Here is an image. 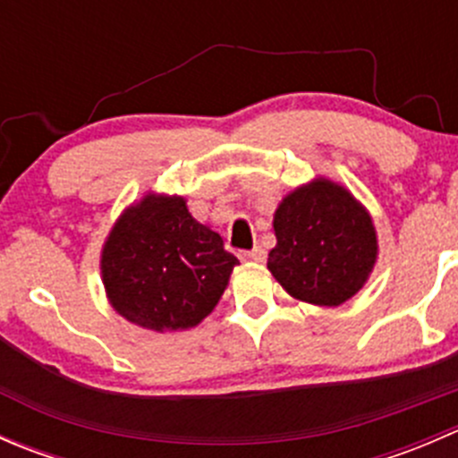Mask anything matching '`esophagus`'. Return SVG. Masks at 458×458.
<instances>
[{
	"instance_id": "esophagus-1",
	"label": "esophagus",
	"mask_w": 458,
	"mask_h": 458,
	"mask_svg": "<svg viewBox=\"0 0 458 458\" xmlns=\"http://www.w3.org/2000/svg\"><path fill=\"white\" fill-rule=\"evenodd\" d=\"M266 259V250L263 248H252L250 252H242V261H250V263H261Z\"/></svg>"
}]
</instances>
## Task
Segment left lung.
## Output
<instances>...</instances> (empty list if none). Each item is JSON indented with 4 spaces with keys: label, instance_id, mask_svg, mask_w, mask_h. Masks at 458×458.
<instances>
[{
    "label": "left lung",
    "instance_id": "left-lung-1",
    "mask_svg": "<svg viewBox=\"0 0 458 458\" xmlns=\"http://www.w3.org/2000/svg\"><path fill=\"white\" fill-rule=\"evenodd\" d=\"M276 246L267 270L290 297L336 308L370 279L377 228L361 201L332 179L317 177L281 199L272 219Z\"/></svg>",
    "mask_w": 458,
    "mask_h": 458
}]
</instances>
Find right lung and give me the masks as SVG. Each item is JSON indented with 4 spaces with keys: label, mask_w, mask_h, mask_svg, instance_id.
<instances>
[{
    "label": "right lung",
    "mask_w": 458,
    "mask_h": 458,
    "mask_svg": "<svg viewBox=\"0 0 458 458\" xmlns=\"http://www.w3.org/2000/svg\"><path fill=\"white\" fill-rule=\"evenodd\" d=\"M237 263L183 197L146 192L110 228L99 267L117 315L152 332H177L215 310Z\"/></svg>",
    "instance_id": "add662e5"
}]
</instances>
